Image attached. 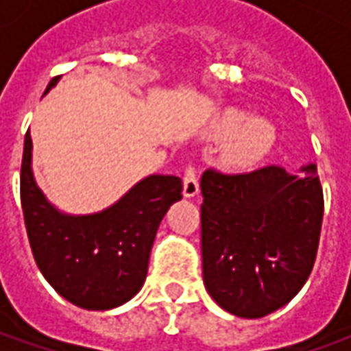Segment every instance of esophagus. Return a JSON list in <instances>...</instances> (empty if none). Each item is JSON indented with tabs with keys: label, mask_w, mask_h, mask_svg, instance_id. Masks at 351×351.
Here are the masks:
<instances>
[{
	"label": "esophagus",
	"mask_w": 351,
	"mask_h": 351,
	"mask_svg": "<svg viewBox=\"0 0 351 351\" xmlns=\"http://www.w3.org/2000/svg\"><path fill=\"white\" fill-rule=\"evenodd\" d=\"M199 193V176L193 165H186L184 169V195L195 197Z\"/></svg>",
	"instance_id": "obj_1"
}]
</instances>
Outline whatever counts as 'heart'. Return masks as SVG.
Wrapping results in <instances>:
<instances>
[{
    "instance_id": "1",
    "label": "heart",
    "mask_w": 351,
    "mask_h": 351,
    "mask_svg": "<svg viewBox=\"0 0 351 351\" xmlns=\"http://www.w3.org/2000/svg\"><path fill=\"white\" fill-rule=\"evenodd\" d=\"M218 133L220 135L235 133L229 145V160L239 167H250L263 160L271 152L276 141V131L267 120L261 118L248 120V116L235 108H231L221 116L218 122Z\"/></svg>"
}]
</instances>
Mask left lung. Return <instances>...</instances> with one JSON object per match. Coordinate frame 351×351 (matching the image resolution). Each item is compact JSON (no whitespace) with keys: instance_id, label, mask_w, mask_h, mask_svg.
Masks as SVG:
<instances>
[{"instance_id":"1","label":"left lung","mask_w":351,"mask_h":351,"mask_svg":"<svg viewBox=\"0 0 351 351\" xmlns=\"http://www.w3.org/2000/svg\"><path fill=\"white\" fill-rule=\"evenodd\" d=\"M201 176L203 282L239 317H263L301 291L316 261L324 190L316 165Z\"/></svg>"}]
</instances>
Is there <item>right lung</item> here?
<instances>
[{"label": "right lung", "mask_w": 351, "mask_h": 351, "mask_svg": "<svg viewBox=\"0 0 351 351\" xmlns=\"http://www.w3.org/2000/svg\"><path fill=\"white\" fill-rule=\"evenodd\" d=\"M56 82L58 77L50 80L47 92ZM178 199V176L150 175L101 213H60L35 184L32 137L26 133L20 201L29 246L47 282L80 308H116L137 293L145 284L158 228Z\"/></svg>", "instance_id": "obj_1"}]
</instances>
